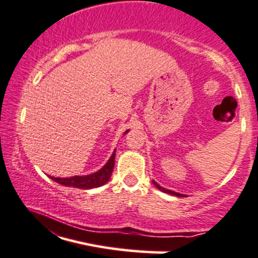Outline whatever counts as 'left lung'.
<instances>
[{"instance_id": "8db88e82", "label": "left lung", "mask_w": 258, "mask_h": 258, "mask_svg": "<svg viewBox=\"0 0 258 258\" xmlns=\"http://www.w3.org/2000/svg\"><path fill=\"white\" fill-rule=\"evenodd\" d=\"M153 184L155 185L156 187L159 188V190L160 191H163V192H166V194H171V195H175V196H180V198H184L185 195H182V194H179V192H175V191H171V190H168V188H165V187H161L160 185L158 184V182H155V181H153Z\"/></svg>"}]
</instances>
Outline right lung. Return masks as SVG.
<instances>
[{
	"label": "right lung",
	"instance_id": "1",
	"mask_svg": "<svg viewBox=\"0 0 258 258\" xmlns=\"http://www.w3.org/2000/svg\"><path fill=\"white\" fill-rule=\"evenodd\" d=\"M129 130H126L124 134H126ZM114 163H115V150L111 154L108 163L103 166L102 169L98 170L97 172H93L90 175H83V176H72V177H50L53 181L58 182L64 186H72L77 188H93L99 187L102 185L107 184L111 176V171L114 169Z\"/></svg>",
	"mask_w": 258,
	"mask_h": 258
}]
</instances>
